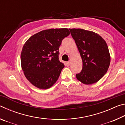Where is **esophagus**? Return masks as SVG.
<instances>
[{"instance_id":"1","label":"esophagus","mask_w":125,"mask_h":125,"mask_svg":"<svg viewBox=\"0 0 125 125\" xmlns=\"http://www.w3.org/2000/svg\"><path fill=\"white\" fill-rule=\"evenodd\" d=\"M69 65H70V62H66V65H67V66H69Z\"/></svg>"}]
</instances>
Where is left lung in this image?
I'll use <instances>...</instances> for the list:
<instances>
[{"mask_svg":"<svg viewBox=\"0 0 125 125\" xmlns=\"http://www.w3.org/2000/svg\"><path fill=\"white\" fill-rule=\"evenodd\" d=\"M83 62V68L76 78L82 83H96L107 72L110 55L106 43L100 35L81 29H69Z\"/></svg>","mask_w":125,"mask_h":125,"instance_id":"1","label":"left lung"}]
</instances>
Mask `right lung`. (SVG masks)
Listing matches in <instances>:
<instances>
[{
	"label": "right lung",
	"mask_w": 125,
	"mask_h": 125,
	"mask_svg": "<svg viewBox=\"0 0 125 125\" xmlns=\"http://www.w3.org/2000/svg\"><path fill=\"white\" fill-rule=\"evenodd\" d=\"M69 30L51 29L40 31L25 42L21 53V64L25 76L39 89L51 87L58 80L63 63L59 61V48Z\"/></svg>",
	"instance_id": "right-lung-1"
}]
</instances>
